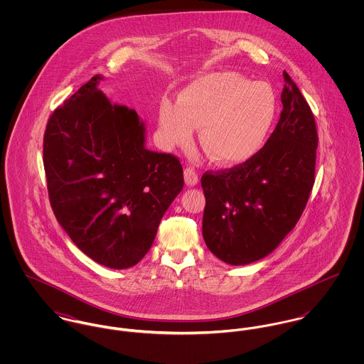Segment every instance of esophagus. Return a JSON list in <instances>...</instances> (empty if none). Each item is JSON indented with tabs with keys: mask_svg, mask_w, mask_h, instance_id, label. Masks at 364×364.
Here are the masks:
<instances>
[{
	"mask_svg": "<svg viewBox=\"0 0 364 364\" xmlns=\"http://www.w3.org/2000/svg\"><path fill=\"white\" fill-rule=\"evenodd\" d=\"M185 182L188 186H195L199 182V175L192 166H186L185 169Z\"/></svg>",
	"mask_w": 364,
	"mask_h": 364,
	"instance_id": "obj_1",
	"label": "esophagus"
}]
</instances>
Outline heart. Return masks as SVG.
Returning a JSON list of instances; mask_svg holds the SVG:
<instances>
[{
    "label": "heart",
    "mask_w": 364,
    "mask_h": 364,
    "mask_svg": "<svg viewBox=\"0 0 364 364\" xmlns=\"http://www.w3.org/2000/svg\"><path fill=\"white\" fill-rule=\"evenodd\" d=\"M277 116V98L266 82H254L234 73H211L188 85L181 102L164 98L159 132L171 146L191 143L195 126L200 144L221 165H241L266 146Z\"/></svg>",
    "instance_id": "heart-1"
}]
</instances>
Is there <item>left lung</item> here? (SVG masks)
Returning <instances> with one entry per match:
<instances>
[{
    "label": "left lung",
    "mask_w": 364,
    "mask_h": 364,
    "mask_svg": "<svg viewBox=\"0 0 364 364\" xmlns=\"http://www.w3.org/2000/svg\"><path fill=\"white\" fill-rule=\"evenodd\" d=\"M280 119L251 161L206 172L203 238L211 254L232 266L273 252L294 228L309 202L318 136L311 109L284 71Z\"/></svg>",
    "instance_id": "obj_1"
}]
</instances>
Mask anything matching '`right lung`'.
I'll use <instances>...</instances> for the list:
<instances>
[{
	"label": "right lung",
	"instance_id": "right-lung-1",
	"mask_svg": "<svg viewBox=\"0 0 364 364\" xmlns=\"http://www.w3.org/2000/svg\"><path fill=\"white\" fill-rule=\"evenodd\" d=\"M92 77L53 112L43 164L54 215L71 241L110 269L137 264L183 188L176 156L146 147V123L112 104Z\"/></svg>",
	"mask_w": 364,
	"mask_h": 364
}]
</instances>
